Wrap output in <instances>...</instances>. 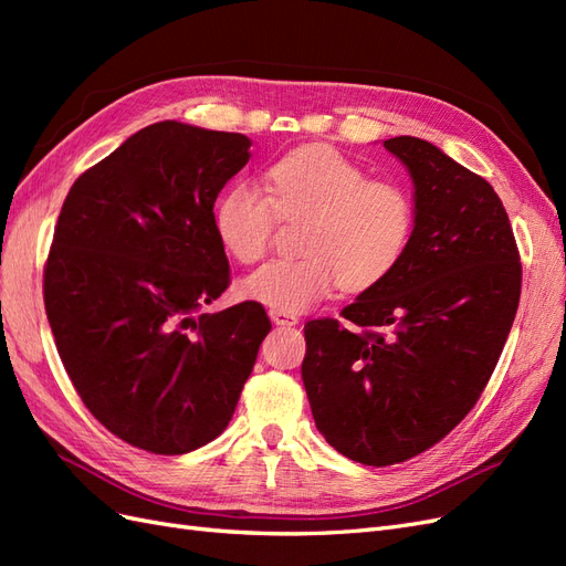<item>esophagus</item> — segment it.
Here are the masks:
<instances>
[{"label":"esophagus","mask_w":566,"mask_h":566,"mask_svg":"<svg viewBox=\"0 0 566 566\" xmlns=\"http://www.w3.org/2000/svg\"><path fill=\"white\" fill-rule=\"evenodd\" d=\"M269 318L276 325H295L297 316L287 314V312H279V310H269Z\"/></svg>","instance_id":"34e87169"}]
</instances>
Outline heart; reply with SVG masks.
Returning a JSON list of instances; mask_svg holds the SVG:
<instances>
[{"label": "heart", "instance_id": "1", "mask_svg": "<svg viewBox=\"0 0 566 566\" xmlns=\"http://www.w3.org/2000/svg\"><path fill=\"white\" fill-rule=\"evenodd\" d=\"M266 196L233 181L219 196L212 224L233 260L252 264L266 254L279 219H304L302 260H273L243 281V297L297 314L331 295L382 283L399 266L413 233L416 208L403 186L370 179L333 146H302L264 172Z\"/></svg>", "mask_w": 566, "mask_h": 566}]
</instances>
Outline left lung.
<instances>
[{"mask_svg": "<svg viewBox=\"0 0 566 566\" xmlns=\"http://www.w3.org/2000/svg\"><path fill=\"white\" fill-rule=\"evenodd\" d=\"M385 148L413 179L416 221L399 266L342 316L304 325L302 380L335 451L385 468L465 418L499 364L522 264L491 184L416 136Z\"/></svg>", "mask_w": 566, "mask_h": 566, "instance_id": "1", "label": "left lung"}]
</instances>
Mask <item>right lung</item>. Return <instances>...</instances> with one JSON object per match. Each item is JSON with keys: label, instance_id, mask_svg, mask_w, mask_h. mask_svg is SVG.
I'll use <instances>...</instances> for the list:
<instances>
[{"label": "right lung", "instance_id": "right-lung-1", "mask_svg": "<svg viewBox=\"0 0 566 566\" xmlns=\"http://www.w3.org/2000/svg\"><path fill=\"white\" fill-rule=\"evenodd\" d=\"M245 134L165 119L80 175L44 266L61 361L108 432L160 455L227 430L271 331L262 304H205L231 271L214 200L250 160Z\"/></svg>", "mask_w": 566, "mask_h": 566}]
</instances>
